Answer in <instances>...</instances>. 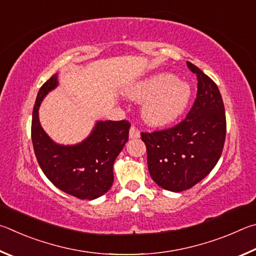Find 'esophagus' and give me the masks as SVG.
I'll list each match as a JSON object with an SVG mask.
<instances>
[{"label":"esophagus","instance_id":"obj_1","mask_svg":"<svg viewBox=\"0 0 256 256\" xmlns=\"http://www.w3.org/2000/svg\"><path fill=\"white\" fill-rule=\"evenodd\" d=\"M129 137H130L132 140H135V138L140 137V132L138 130V128L135 127V126H132L130 130H129Z\"/></svg>","mask_w":256,"mask_h":256}]
</instances>
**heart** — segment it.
<instances>
[{
  "mask_svg": "<svg viewBox=\"0 0 256 256\" xmlns=\"http://www.w3.org/2000/svg\"><path fill=\"white\" fill-rule=\"evenodd\" d=\"M127 94L135 101H145L142 114L147 124L164 126L183 114L190 101L191 90L174 75L160 73L132 84Z\"/></svg>",
  "mask_w": 256,
  "mask_h": 256,
  "instance_id": "obj_1",
  "label": "heart"
}]
</instances>
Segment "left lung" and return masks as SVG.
<instances>
[{"label": "left lung", "instance_id": "8db88e82", "mask_svg": "<svg viewBox=\"0 0 256 256\" xmlns=\"http://www.w3.org/2000/svg\"><path fill=\"white\" fill-rule=\"evenodd\" d=\"M198 78V91L186 118L172 128L142 132L147 166L165 190L190 189L208 176L220 158L226 137L225 108L217 84L186 62Z\"/></svg>", "mask_w": 256, "mask_h": 256}]
</instances>
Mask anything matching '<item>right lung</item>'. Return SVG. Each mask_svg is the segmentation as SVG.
<instances>
[{
    "label": "right lung",
    "mask_w": 256,
    "mask_h": 256,
    "mask_svg": "<svg viewBox=\"0 0 256 256\" xmlns=\"http://www.w3.org/2000/svg\"><path fill=\"white\" fill-rule=\"evenodd\" d=\"M57 85V74H54L36 98L31 122L36 158L44 176L60 190L82 200L96 199L114 183V163L128 140L130 124L127 120L98 121L80 144H56L40 124L38 110L42 98Z\"/></svg>",
    "instance_id": "1"
}]
</instances>
